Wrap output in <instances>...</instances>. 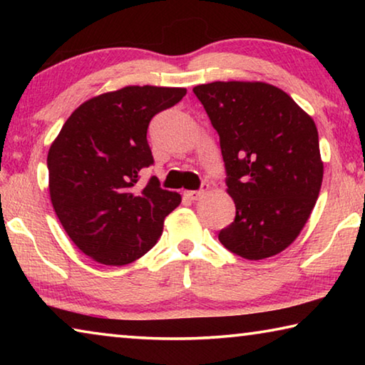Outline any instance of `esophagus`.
Segmentation results:
<instances>
[{
    "label": "esophagus",
    "mask_w": 365,
    "mask_h": 365,
    "mask_svg": "<svg viewBox=\"0 0 365 365\" xmlns=\"http://www.w3.org/2000/svg\"><path fill=\"white\" fill-rule=\"evenodd\" d=\"M207 188H209V185L207 183H202V187H201V190H191V191H185V196L188 197L190 201H197V200H201L202 196H205V193L207 191Z\"/></svg>",
    "instance_id": "obj_1"
}]
</instances>
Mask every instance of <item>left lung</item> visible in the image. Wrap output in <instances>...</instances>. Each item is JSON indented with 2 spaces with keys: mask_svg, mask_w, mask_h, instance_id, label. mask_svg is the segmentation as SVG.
Returning <instances> with one entry per match:
<instances>
[{
  "mask_svg": "<svg viewBox=\"0 0 365 365\" xmlns=\"http://www.w3.org/2000/svg\"><path fill=\"white\" fill-rule=\"evenodd\" d=\"M193 91L219 133L237 207L220 243L250 261L279 255L298 238L322 187L316 123L270 83L212 82Z\"/></svg>",
  "mask_w": 365,
  "mask_h": 365,
  "instance_id": "obj_1",
  "label": "left lung"
}]
</instances>
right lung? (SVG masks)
I'll return each mask as SVG.
<instances>
[{"instance_id": "obj_1", "label": "right lung", "mask_w": 365, "mask_h": 365, "mask_svg": "<svg viewBox=\"0 0 365 365\" xmlns=\"http://www.w3.org/2000/svg\"><path fill=\"white\" fill-rule=\"evenodd\" d=\"M187 88L123 86L73 110L48 151L49 196L77 248L104 265H125L150 251L182 196L140 170L154 163L148 125Z\"/></svg>"}]
</instances>
